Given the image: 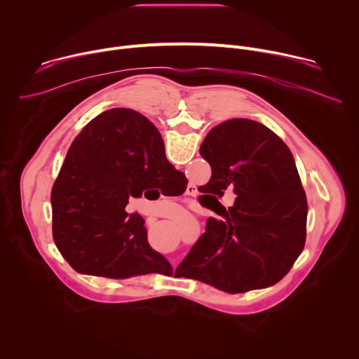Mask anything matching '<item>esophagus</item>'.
Segmentation results:
<instances>
[{
  "label": "esophagus",
  "instance_id": "obj_1",
  "mask_svg": "<svg viewBox=\"0 0 359 359\" xmlns=\"http://www.w3.org/2000/svg\"><path fill=\"white\" fill-rule=\"evenodd\" d=\"M189 193H190V191H189Z\"/></svg>",
  "mask_w": 359,
  "mask_h": 359
}]
</instances>
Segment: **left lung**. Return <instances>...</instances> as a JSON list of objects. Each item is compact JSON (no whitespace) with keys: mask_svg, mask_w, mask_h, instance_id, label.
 I'll return each mask as SVG.
<instances>
[{"mask_svg":"<svg viewBox=\"0 0 359 359\" xmlns=\"http://www.w3.org/2000/svg\"><path fill=\"white\" fill-rule=\"evenodd\" d=\"M200 155L212 166L204 193L223 219H208L179 266L182 276L230 294L274 285L306 237L309 206L291 150L263 123L237 118L215 126ZM227 188L238 196L229 211L217 200Z\"/></svg>","mask_w":359,"mask_h":359,"instance_id":"8db88e82","label":"left lung"}]
</instances>
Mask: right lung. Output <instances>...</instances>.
Returning <instances> with one entry per match:
<instances>
[{"instance_id":"obj_1","label":"right lung","mask_w":359,"mask_h":359,"mask_svg":"<svg viewBox=\"0 0 359 359\" xmlns=\"http://www.w3.org/2000/svg\"><path fill=\"white\" fill-rule=\"evenodd\" d=\"M182 172L147 118L116 108L75 137L50 193L53 234L64 259L82 274L129 278L166 274L170 263L147 243L144 220L125 208L150 186L166 191Z\"/></svg>"}]
</instances>
